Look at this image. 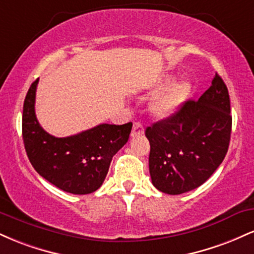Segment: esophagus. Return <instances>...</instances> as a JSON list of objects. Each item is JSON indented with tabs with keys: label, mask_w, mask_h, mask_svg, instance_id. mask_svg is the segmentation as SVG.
I'll return each instance as SVG.
<instances>
[{
	"label": "esophagus",
	"mask_w": 254,
	"mask_h": 254,
	"mask_svg": "<svg viewBox=\"0 0 254 254\" xmlns=\"http://www.w3.org/2000/svg\"><path fill=\"white\" fill-rule=\"evenodd\" d=\"M143 132H144L143 125H142L141 123H133L132 131H131V136H132V137L141 136Z\"/></svg>",
	"instance_id": "obj_1"
}]
</instances>
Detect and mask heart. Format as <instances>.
<instances>
[{
    "label": "heart",
    "mask_w": 254,
    "mask_h": 254,
    "mask_svg": "<svg viewBox=\"0 0 254 254\" xmlns=\"http://www.w3.org/2000/svg\"><path fill=\"white\" fill-rule=\"evenodd\" d=\"M170 80V76L165 77L161 84L167 83ZM190 92L191 84L189 81L180 80L170 83L154 97L150 104L151 112L157 118L165 119L171 117L185 103Z\"/></svg>",
    "instance_id": "heart-1"
}]
</instances>
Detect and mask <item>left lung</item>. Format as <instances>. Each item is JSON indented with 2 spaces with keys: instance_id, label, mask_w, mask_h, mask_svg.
<instances>
[{
  "instance_id": "8db88e82",
  "label": "left lung",
  "mask_w": 254,
  "mask_h": 254,
  "mask_svg": "<svg viewBox=\"0 0 254 254\" xmlns=\"http://www.w3.org/2000/svg\"><path fill=\"white\" fill-rule=\"evenodd\" d=\"M230 132L228 89L216 72L197 101H186L173 116L145 129L153 185L168 194L197 189L222 164Z\"/></svg>"
}]
</instances>
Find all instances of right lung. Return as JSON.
<instances>
[{"label": "right lung", "instance_id": "1", "mask_svg": "<svg viewBox=\"0 0 254 254\" xmlns=\"http://www.w3.org/2000/svg\"><path fill=\"white\" fill-rule=\"evenodd\" d=\"M38 81L28 89L22 112V138L32 166L44 179L69 193L97 191L106 178L112 157L129 139L132 123L100 124L77 135L52 136L36 117Z\"/></svg>", "mask_w": 254, "mask_h": 254}]
</instances>
